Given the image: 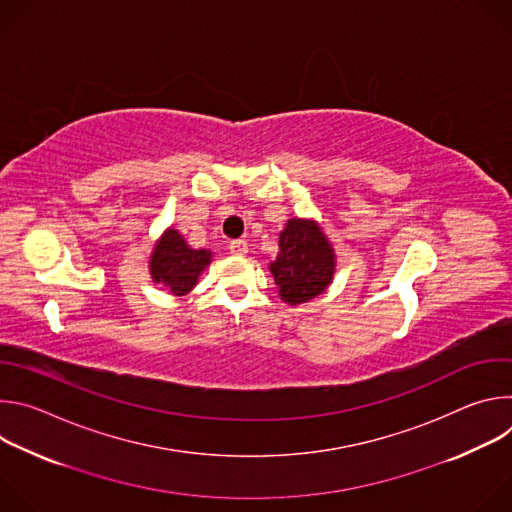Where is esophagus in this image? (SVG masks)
Here are the masks:
<instances>
[{"label":"esophagus","mask_w":512,"mask_h":512,"mask_svg":"<svg viewBox=\"0 0 512 512\" xmlns=\"http://www.w3.org/2000/svg\"><path fill=\"white\" fill-rule=\"evenodd\" d=\"M229 249H231V253H233V255H247V253H249V247H247V241H243V239H237V241H231V245H229Z\"/></svg>","instance_id":"34e87169"}]
</instances>
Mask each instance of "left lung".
<instances>
[{"label":"left lung","mask_w":512,"mask_h":512,"mask_svg":"<svg viewBox=\"0 0 512 512\" xmlns=\"http://www.w3.org/2000/svg\"><path fill=\"white\" fill-rule=\"evenodd\" d=\"M334 269V249L318 223L289 218L279 233V253L269 263L279 298L289 306L314 300L332 283Z\"/></svg>","instance_id":"left-lung-1"}]
</instances>
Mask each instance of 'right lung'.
I'll use <instances>...</instances> for the list:
<instances>
[{
  "mask_svg": "<svg viewBox=\"0 0 512 512\" xmlns=\"http://www.w3.org/2000/svg\"><path fill=\"white\" fill-rule=\"evenodd\" d=\"M208 249H192L176 229H168L154 247L150 273L154 283L164 285L174 296H186L198 283V275L210 265Z\"/></svg>",
  "mask_w": 512,
  "mask_h": 512,
  "instance_id": "1",
  "label": "right lung"
}]
</instances>
